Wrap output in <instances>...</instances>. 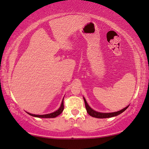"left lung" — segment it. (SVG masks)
<instances>
[{"label": "left lung", "instance_id": "8db88e82", "mask_svg": "<svg viewBox=\"0 0 149 149\" xmlns=\"http://www.w3.org/2000/svg\"><path fill=\"white\" fill-rule=\"evenodd\" d=\"M84 99L85 101V108H86V110H87V112L88 114H89L91 116L97 118H107L116 116L122 114L123 112H124V111L128 108V107H129V106H127V107H126L125 108H123V109L118 111V112H111V113H102V112H97V111L93 110L92 108L89 107V104H87L86 100H85L84 97Z\"/></svg>", "mask_w": 149, "mask_h": 149}]
</instances>
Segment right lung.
Instances as JSON below:
<instances>
[{
    "instance_id": "obj_1",
    "label": "right lung",
    "mask_w": 149,
    "mask_h": 149,
    "mask_svg": "<svg viewBox=\"0 0 149 149\" xmlns=\"http://www.w3.org/2000/svg\"><path fill=\"white\" fill-rule=\"evenodd\" d=\"M63 100H64V99L62 100V104L60 105V107L56 111H55V112H52V113H50V114H44V115H36V114H30V113L27 112V114L32 116H34V117H37V118H55L58 116L60 115L61 113L62 112V111L64 110V102H63Z\"/></svg>"
}]
</instances>
